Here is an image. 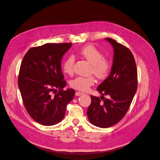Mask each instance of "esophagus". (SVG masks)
I'll use <instances>...</instances> for the list:
<instances>
[{
  "instance_id": "esophagus-1",
  "label": "esophagus",
  "mask_w": 160,
  "mask_h": 160,
  "mask_svg": "<svg viewBox=\"0 0 160 160\" xmlns=\"http://www.w3.org/2000/svg\"><path fill=\"white\" fill-rule=\"evenodd\" d=\"M83 93V92H75V95L77 96V97H78V96H80V95H82Z\"/></svg>"
}]
</instances>
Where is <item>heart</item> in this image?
<instances>
[{"label": "heart", "mask_w": 160, "mask_h": 160, "mask_svg": "<svg viewBox=\"0 0 160 160\" xmlns=\"http://www.w3.org/2000/svg\"><path fill=\"white\" fill-rule=\"evenodd\" d=\"M78 54L87 60L91 64V72L98 78L103 79L107 77L111 69V63L108 60L103 58L101 51L93 46H86L82 48ZM75 58L73 56H69L63 62L62 69L66 74H72L74 71V64ZM95 78L93 76L88 77H77L71 80L70 86L72 88L81 91H87L95 83Z\"/></svg>", "instance_id": "b5f03b06"}]
</instances>
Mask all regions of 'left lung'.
Returning a JSON list of instances; mask_svg holds the SVG:
<instances>
[{
  "mask_svg": "<svg viewBox=\"0 0 160 160\" xmlns=\"http://www.w3.org/2000/svg\"><path fill=\"white\" fill-rule=\"evenodd\" d=\"M114 49L113 62L109 75L97 88L99 97L91 96V103L87 114L94 125L108 128L118 123L129 110L137 91V69L131 51L111 38H105ZM106 95L109 99H105Z\"/></svg>",
  "mask_w": 160,
  "mask_h": 160,
  "instance_id": "1",
  "label": "left lung"
}]
</instances>
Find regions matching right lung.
Listing matches in <instances>:
<instances>
[{
  "instance_id": "right-lung-1",
  "label": "right lung",
  "mask_w": 160,
  "mask_h": 160,
  "mask_svg": "<svg viewBox=\"0 0 160 160\" xmlns=\"http://www.w3.org/2000/svg\"><path fill=\"white\" fill-rule=\"evenodd\" d=\"M71 43L46 44L29 49L21 63L18 86L24 107L35 121L51 126L61 122L74 90H63L61 60Z\"/></svg>"
}]
</instances>
